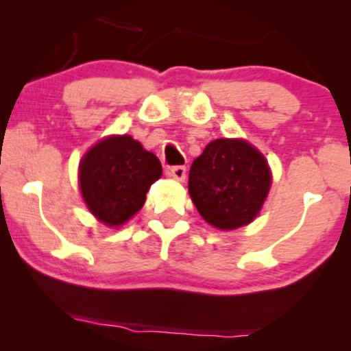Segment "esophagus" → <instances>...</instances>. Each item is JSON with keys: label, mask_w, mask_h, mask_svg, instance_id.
Here are the masks:
<instances>
[{"label": "esophagus", "mask_w": 351, "mask_h": 351, "mask_svg": "<svg viewBox=\"0 0 351 351\" xmlns=\"http://www.w3.org/2000/svg\"><path fill=\"white\" fill-rule=\"evenodd\" d=\"M170 176L176 181H184V178H186V167H181V165L173 167L170 170Z\"/></svg>", "instance_id": "obj_1"}]
</instances>
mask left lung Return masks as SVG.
<instances>
[{
	"label": "left lung",
	"instance_id": "left-lung-1",
	"mask_svg": "<svg viewBox=\"0 0 351 351\" xmlns=\"http://www.w3.org/2000/svg\"><path fill=\"white\" fill-rule=\"evenodd\" d=\"M271 183V168L257 148L241 138H217L193 162L188 191L206 223L229 231L259 215Z\"/></svg>",
	"mask_w": 351,
	"mask_h": 351
}]
</instances>
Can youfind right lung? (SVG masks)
Wrapping results in <instances>:
<instances>
[{"mask_svg":"<svg viewBox=\"0 0 351 351\" xmlns=\"http://www.w3.org/2000/svg\"><path fill=\"white\" fill-rule=\"evenodd\" d=\"M160 176V160L130 135L100 140L79 165L82 198L88 211L107 226H120L136 215Z\"/></svg>","mask_w":351,"mask_h":351,"instance_id":"obj_1","label":"right lung"}]
</instances>
